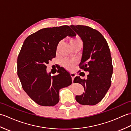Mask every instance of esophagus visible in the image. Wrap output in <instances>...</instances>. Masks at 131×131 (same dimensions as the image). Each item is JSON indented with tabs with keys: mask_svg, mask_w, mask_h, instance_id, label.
<instances>
[{
	"mask_svg": "<svg viewBox=\"0 0 131 131\" xmlns=\"http://www.w3.org/2000/svg\"><path fill=\"white\" fill-rule=\"evenodd\" d=\"M70 76L71 77V78H72V81H73V80H74V78L75 77V76H76V74H75V73H70Z\"/></svg>",
	"mask_w": 131,
	"mask_h": 131,
	"instance_id": "34e87169",
	"label": "esophagus"
}]
</instances>
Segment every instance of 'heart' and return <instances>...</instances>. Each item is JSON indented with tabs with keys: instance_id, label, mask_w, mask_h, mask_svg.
Masks as SVG:
<instances>
[{
	"instance_id": "obj_1",
	"label": "heart",
	"mask_w": 131,
	"mask_h": 131,
	"mask_svg": "<svg viewBox=\"0 0 131 131\" xmlns=\"http://www.w3.org/2000/svg\"><path fill=\"white\" fill-rule=\"evenodd\" d=\"M70 43L73 48H74L75 47H76L77 46H82L83 44V42H82V40H81V39H80L79 37H78V36H76V37L71 38L70 40ZM60 44V43L58 44L57 47V50H58V49ZM74 64L75 63L74 61H71L70 60H68V59L64 60L62 62L63 66L66 69H68V70H70V69L73 68V66H74Z\"/></svg>"
}]
</instances>
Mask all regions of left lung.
<instances>
[{
    "mask_svg": "<svg viewBox=\"0 0 131 131\" xmlns=\"http://www.w3.org/2000/svg\"><path fill=\"white\" fill-rule=\"evenodd\" d=\"M70 27L83 42L79 67L89 72L87 79L79 76L74 79V82L82 84L85 91L81 95L76 96V101L81 105H96L105 97L112 83L113 67L109 47L97 30L83 25H71Z\"/></svg>",
    "mask_w": 131,
    "mask_h": 131,
    "instance_id": "obj_1",
    "label": "left lung"
}]
</instances>
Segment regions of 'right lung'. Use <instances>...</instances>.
Returning <instances> with one entry per match:
<instances>
[{
  "label": "right lung",
  "instance_id": "add662e5",
  "mask_svg": "<svg viewBox=\"0 0 131 131\" xmlns=\"http://www.w3.org/2000/svg\"><path fill=\"white\" fill-rule=\"evenodd\" d=\"M76 34L67 25L44 28L27 37L17 58V75L24 90L37 104L53 106L59 101L60 89L71 84V77L63 68L51 76L46 69L56 57L58 43Z\"/></svg>",
  "mask_w": 131,
  "mask_h": 131
}]
</instances>
